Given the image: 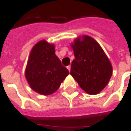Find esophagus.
<instances>
[{"instance_id":"1","label":"esophagus","mask_w":131,"mask_h":131,"mask_svg":"<svg viewBox=\"0 0 131 131\" xmlns=\"http://www.w3.org/2000/svg\"><path fill=\"white\" fill-rule=\"evenodd\" d=\"M67 68H68V70L69 71H71V66H67Z\"/></svg>"}]
</instances>
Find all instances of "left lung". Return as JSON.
<instances>
[{
	"label": "left lung",
	"instance_id": "left-lung-1",
	"mask_svg": "<svg viewBox=\"0 0 131 131\" xmlns=\"http://www.w3.org/2000/svg\"><path fill=\"white\" fill-rule=\"evenodd\" d=\"M75 59L71 75L86 93L96 95L108 84L112 66L99 43L88 36L74 40L71 44Z\"/></svg>",
	"mask_w": 131,
	"mask_h": 131
}]
</instances>
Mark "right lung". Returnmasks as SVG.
<instances>
[{
  "label": "right lung",
  "instance_id": "1",
  "mask_svg": "<svg viewBox=\"0 0 131 131\" xmlns=\"http://www.w3.org/2000/svg\"><path fill=\"white\" fill-rule=\"evenodd\" d=\"M68 74L55 54L54 44L42 40L33 47L25 69V77L32 90L43 95H51Z\"/></svg>",
  "mask_w": 131,
  "mask_h": 131
}]
</instances>
